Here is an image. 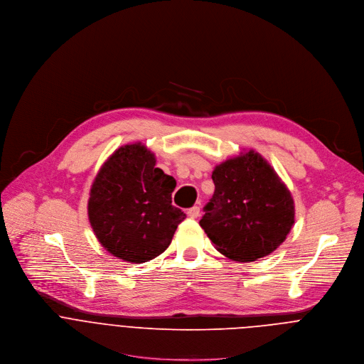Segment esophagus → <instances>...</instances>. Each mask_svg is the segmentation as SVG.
<instances>
[{
  "instance_id": "34e87169",
  "label": "esophagus",
  "mask_w": 364,
  "mask_h": 364,
  "mask_svg": "<svg viewBox=\"0 0 364 364\" xmlns=\"http://www.w3.org/2000/svg\"><path fill=\"white\" fill-rule=\"evenodd\" d=\"M199 212H200V209H199V206H192V208H189L188 209V216L189 218H192V220H193V218H198L199 216Z\"/></svg>"
}]
</instances>
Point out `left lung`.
<instances>
[{"label":"left lung","mask_w":364,"mask_h":364,"mask_svg":"<svg viewBox=\"0 0 364 364\" xmlns=\"http://www.w3.org/2000/svg\"><path fill=\"white\" fill-rule=\"evenodd\" d=\"M215 192L199 225L216 251L250 262L274 252L294 225V199L255 151L241 152L212 172Z\"/></svg>","instance_id":"1"}]
</instances>
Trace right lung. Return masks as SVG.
Segmentation results:
<instances>
[{
	"label": "right lung",
	"instance_id": "right-lung-1",
	"mask_svg": "<svg viewBox=\"0 0 364 364\" xmlns=\"http://www.w3.org/2000/svg\"><path fill=\"white\" fill-rule=\"evenodd\" d=\"M140 141L116 149L97 172L87 202L89 221L112 255L141 264L161 255L186 215L172 205L173 176L156 168Z\"/></svg>",
	"mask_w": 364,
	"mask_h": 364
}]
</instances>
